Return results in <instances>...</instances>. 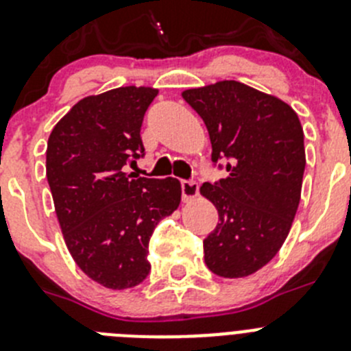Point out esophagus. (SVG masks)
<instances>
[{
  "label": "esophagus",
  "mask_w": 351,
  "mask_h": 351,
  "mask_svg": "<svg viewBox=\"0 0 351 351\" xmlns=\"http://www.w3.org/2000/svg\"><path fill=\"white\" fill-rule=\"evenodd\" d=\"M182 200L189 202L198 195V182L197 181H181Z\"/></svg>",
  "instance_id": "obj_1"
}]
</instances>
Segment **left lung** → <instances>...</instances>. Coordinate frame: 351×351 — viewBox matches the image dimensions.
<instances>
[{"mask_svg":"<svg viewBox=\"0 0 351 351\" xmlns=\"http://www.w3.org/2000/svg\"><path fill=\"white\" fill-rule=\"evenodd\" d=\"M208 130L212 162L226 160V179L200 193L219 214L204 240L205 265L224 278L252 275L287 239L300 205L306 158L294 109L240 82L182 92Z\"/></svg>","mask_w":351,"mask_h":351,"instance_id":"8db88e82","label":"left lung"}]
</instances>
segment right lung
I'll return each mask as SVG.
<instances>
[{
	"label": "right lung",
	"instance_id": "1",
	"mask_svg": "<svg viewBox=\"0 0 351 351\" xmlns=\"http://www.w3.org/2000/svg\"><path fill=\"white\" fill-rule=\"evenodd\" d=\"M156 94L120 86L90 95L48 137L47 179L67 249L85 275L114 291L146 278L154 226L181 204L178 179L123 172L144 156L141 125Z\"/></svg>",
	"mask_w": 351,
	"mask_h": 351
}]
</instances>
